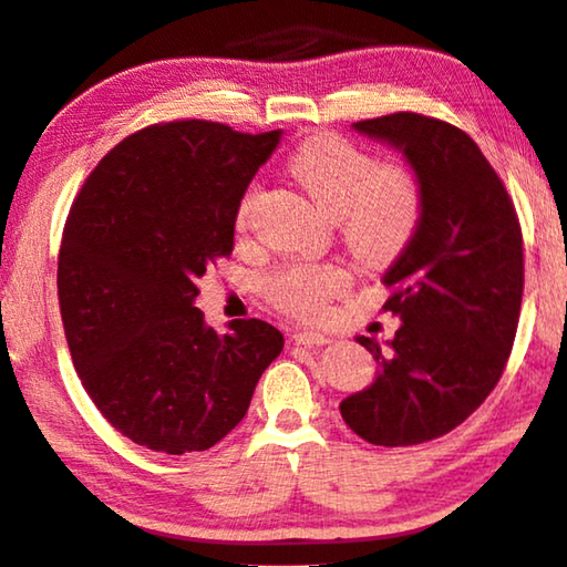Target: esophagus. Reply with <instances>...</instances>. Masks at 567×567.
<instances>
[{
  "mask_svg": "<svg viewBox=\"0 0 567 567\" xmlns=\"http://www.w3.org/2000/svg\"><path fill=\"white\" fill-rule=\"evenodd\" d=\"M292 340H295V346H305V348H316V346L330 343L328 336H322V332H312V330H295Z\"/></svg>",
  "mask_w": 567,
  "mask_h": 567,
  "instance_id": "obj_1",
  "label": "esophagus"
}]
</instances>
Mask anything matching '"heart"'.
Here are the masks:
<instances>
[{"label": "heart", "instance_id": "b5f03b06", "mask_svg": "<svg viewBox=\"0 0 567 567\" xmlns=\"http://www.w3.org/2000/svg\"><path fill=\"white\" fill-rule=\"evenodd\" d=\"M290 176L320 209L338 217L348 247L368 262H389L416 235L424 194L403 164H381L355 143L316 136L295 151ZM251 194L239 206L245 219ZM348 287L338 265H290L269 280V298L298 318L320 316L322 305Z\"/></svg>", "mask_w": 567, "mask_h": 567}]
</instances>
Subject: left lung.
Wrapping results in <instances>:
<instances>
[{"label": "left lung", "mask_w": 567, "mask_h": 567, "mask_svg": "<svg viewBox=\"0 0 567 567\" xmlns=\"http://www.w3.org/2000/svg\"><path fill=\"white\" fill-rule=\"evenodd\" d=\"M353 128L399 151L419 176L424 209L383 285L396 336H358L379 371L340 401L346 424L375 446L439 439L482 406L515 343L523 305V231L505 184L452 123L393 113Z\"/></svg>", "instance_id": "8db88e82"}]
</instances>
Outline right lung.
<instances>
[{
  "label": "right lung",
  "mask_w": 567,
  "mask_h": 567,
  "mask_svg": "<svg viewBox=\"0 0 567 567\" xmlns=\"http://www.w3.org/2000/svg\"><path fill=\"white\" fill-rule=\"evenodd\" d=\"M280 136L148 125L80 188L60 245V316L87 396L131 442L166 454L221 442L280 355L269 322L217 332L194 308L196 280L235 249L241 196Z\"/></svg>",
  "instance_id": "add662e5"
}]
</instances>
